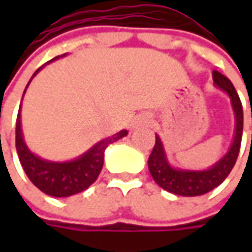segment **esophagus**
Instances as JSON below:
<instances>
[{"mask_svg": "<svg viewBox=\"0 0 252 252\" xmlns=\"http://www.w3.org/2000/svg\"><path fill=\"white\" fill-rule=\"evenodd\" d=\"M150 116L149 115H141L140 118L137 119V125H150Z\"/></svg>", "mask_w": 252, "mask_h": 252, "instance_id": "34e87169", "label": "esophagus"}]
</instances>
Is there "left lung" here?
<instances>
[{
	"instance_id": "8db88e82",
	"label": "left lung",
	"mask_w": 252,
	"mask_h": 252,
	"mask_svg": "<svg viewBox=\"0 0 252 252\" xmlns=\"http://www.w3.org/2000/svg\"><path fill=\"white\" fill-rule=\"evenodd\" d=\"M213 83L230 98L234 113V134L227 153L206 169L179 168L169 162L164 143L156 134V144L149 157V169L156 184L174 195L199 196L219 187L227 178L237 160L243 136V105L231 81L219 71H213Z\"/></svg>"
}]
</instances>
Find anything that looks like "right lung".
<instances>
[{
	"label": "right lung",
	"instance_id": "add662e5",
	"mask_svg": "<svg viewBox=\"0 0 252 252\" xmlns=\"http://www.w3.org/2000/svg\"><path fill=\"white\" fill-rule=\"evenodd\" d=\"M64 56H67V53L54 57L53 60L47 62L46 64L52 63ZM44 65L34 71L32 78L29 80V83L25 88L24 95L34 75L39 73ZM24 95H22V99H24ZM127 133H129L127 130H121L111 137L102 139L80 157L70 161L46 160L40 156L34 154L33 151H31V149L28 147L25 141L24 131H22L21 108H19L18 118H16V151H18L19 161L22 164V168L36 188H39L46 195H50L54 198H67L75 193H80L91 187L101 172L106 147L122 137L127 136Z\"/></svg>",
	"mask_w": 252,
	"mask_h": 252
}]
</instances>
